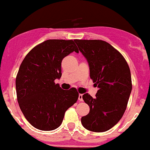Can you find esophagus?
<instances>
[{"instance_id":"34e87169","label":"esophagus","mask_w":150,"mask_h":150,"mask_svg":"<svg viewBox=\"0 0 150 150\" xmlns=\"http://www.w3.org/2000/svg\"><path fill=\"white\" fill-rule=\"evenodd\" d=\"M82 96H83V94H81V93H79V101H83Z\"/></svg>"}]
</instances>
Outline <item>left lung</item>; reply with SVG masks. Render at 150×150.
<instances>
[{
  "instance_id": "8db88e82",
  "label": "left lung",
  "mask_w": 150,
  "mask_h": 150,
  "mask_svg": "<svg viewBox=\"0 0 150 150\" xmlns=\"http://www.w3.org/2000/svg\"><path fill=\"white\" fill-rule=\"evenodd\" d=\"M88 60L90 77L99 88L96 97L82 96L90 112L81 118L87 130L104 132L119 122L132 90L131 75L125 59L116 49L101 40H74Z\"/></svg>"
}]
</instances>
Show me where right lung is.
Here are the masks:
<instances>
[{
    "label": "right lung",
    "instance_id": "add662e5",
    "mask_svg": "<svg viewBox=\"0 0 150 150\" xmlns=\"http://www.w3.org/2000/svg\"><path fill=\"white\" fill-rule=\"evenodd\" d=\"M79 50L72 40H47L25 56L16 79L17 100L25 118L33 127L52 131L60 126L65 112L77 102L76 88L62 90L54 81L62 75L65 57Z\"/></svg>",
    "mask_w": 150,
    "mask_h": 150
}]
</instances>
